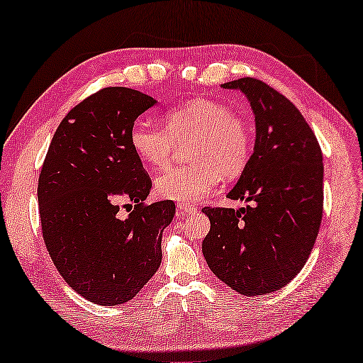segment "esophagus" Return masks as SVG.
<instances>
[{
  "label": "esophagus",
  "mask_w": 363,
  "mask_h": 363,
  "mask_svg": "<svg viewBox=\"0 0 363 363\" xmlns=\"http://www.w3.org/2000/svg\"><path fill=\"white\" fill-rule=\"evenodd\" d=\"M177 211L184 213V215H191V213L197 211V208H195L194 205H189V203H179L177 205Z\"/></svg>",
  "instance_id": "34e87169"
}]
</instances>
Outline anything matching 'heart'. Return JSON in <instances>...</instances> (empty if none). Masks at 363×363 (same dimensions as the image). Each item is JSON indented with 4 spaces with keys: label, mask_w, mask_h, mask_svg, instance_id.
Masks as SVG:
<instances>
[{
    "label": "heart",
    "mask_w": 363,
    "mask_h": 363,
    "mask_svg": "<svg viewBox=\"0 0 363 363\" xmlns=\"http://www.w3.org/2000/svg\"><path fill=\"white\" fill-rule=\"evenodd\" d=\"M164 128L139 119L129 130L132 150L155 169H164L177 145L191 142L187 158L194 163L172 168L155 181L160 197L194 203L208 197L218 182L234 179L245 169L252 153L247 121L220 101L195 99L163 114Z\"/></svg>",
    "instance_id": "b5f03b06"
}]
</instances>
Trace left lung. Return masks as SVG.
<instances>
[{"instance_id":"left-lung-1","label":"left lung","mask_w":363,"mask_h":363,"mask_svg":"<svg viewBox=\"0 0 363 363\" xmlns=\"http://www.w3.org/2000/svg\"><path fill=\"white\" fill-rule=\"evenodd\" d=\"M242 90L255 114L254 153L228 194L244 208L205 206L202 252L213 273L242 296L291 283L312 252L323 216V155L301 111L255 77L223 84Z\"/></svg>"}]
</instances>
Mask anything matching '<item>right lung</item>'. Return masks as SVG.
Instances as JSON below:
<instances>
[{"mask_svg": "<svg viewBox=\"0 0 363 363\" xmlns=\"http://www.w3.org/2000/svg\"><path fill=\"white\" fill-rule=\"evenodd\" d=\"M155 103L125 87L87 96L57 125L40 171L48 254L66 283L99 306L130 301L157 273L161 235L176 215L171 200L145 203L152 179L129 143L134 121Z\"/></svg>", "mask_w": 363, "mask_h": 363, "instance_id": "1", "label": "right lung"}]
</instances>
